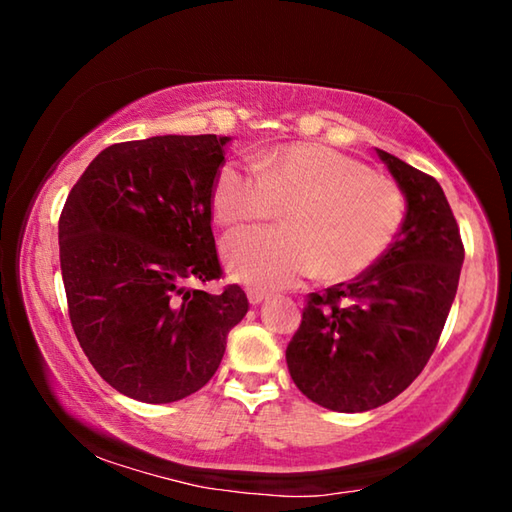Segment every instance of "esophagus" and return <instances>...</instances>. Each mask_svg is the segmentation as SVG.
I'll list each match as a JSON object with an SVG mask.
<instances>
[{"instance_id":"obj_1","label":"esophagus","mask_w":512,"mask_h":512,"mask_svg":"<svg viewBox=\"0 0 512 512\" xmlns=\"http://www.w3.org/2000/svg\"><path fill=\"white\" fill-rule=\"evenodd\" d=\"M268 298V293L264 289H257V287H250L248 289V300L250 305H259V302H264Z\"/></svg>"}]
</instances>
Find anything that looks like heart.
<instances>
[{"label":"heart","instance_id":"obj_1","mask_svg":"<svg viewBox=\"0 0 512 512\" xmlns=\"http://www.w3.org/2000/svg\"><path fill=\"white\" fill-rule=\"evenodd\" d=\"M284 207L282 230H241L223 241L235 280L291 287L302 277L352 280L375 266L404 223L393 180L320 144L259 153L255 164L228 160L212 187L214 219L225 228L262 223Z\"/></svg>","mask_w":512,"mask_h":512}]
</instances>
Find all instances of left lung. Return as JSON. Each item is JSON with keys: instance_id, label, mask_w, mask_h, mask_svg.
<instances>
[{"instance_id": "8db88e82", "label": "left lung", "mask_w": 512, "mask_h": 512, "mask_svg": "<svg viewBox=\"0 0 512 512\" xmlns=\"http://www.w3.org/2000/svg\"><path fill=\"white\" fill-rule=\"evenodd\" d=\"M406 198L388 253L352 282L309 293L287 348L291 379L311 402L361 413L411 386L436 350L463 266V241L443 187L377 149Z\"/></svg>"}]
</instances>
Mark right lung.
Returning a JSON list of instances; mask_svg holds the SVG:
<instances>
[{
	"mask_svg": "<svg viewBox=\"0 0 512 512\" xmlns=\"http://www.w3.org/2000/svg\"><path fill=\"white\" fill-rule=\"evenodd\" d=\"M230 137L158 135L103 149L58 221L69 320L94 370L121 395L169 404L219 368L248 311L223 275L212 187ZM195 287L192 288L191 284Z\"/></svg>",
	"mask_w": 512,
	"mask_h": 512,
	"instance_id": "add662e5",
	"label": "right lung"
}]
</instances>
